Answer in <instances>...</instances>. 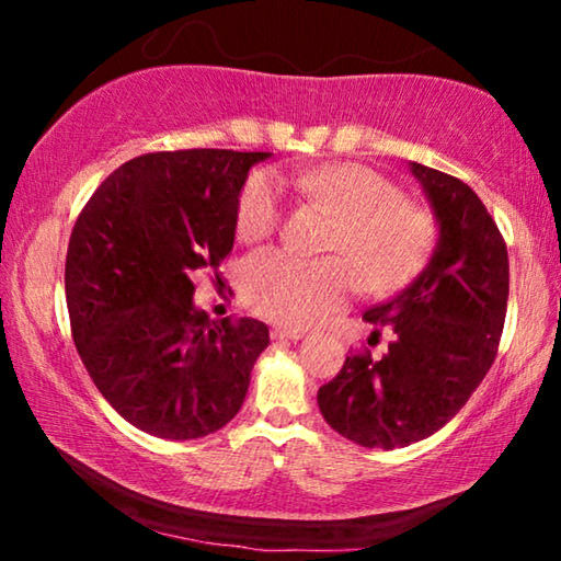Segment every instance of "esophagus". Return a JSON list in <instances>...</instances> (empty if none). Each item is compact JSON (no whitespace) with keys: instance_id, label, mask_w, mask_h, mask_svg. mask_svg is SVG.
I'll list each match as a JSON object with an SVG mask.
<instances>
[{"instance_id":"34e87169","label":"esophagus","mask_w":561,"mask_h":561,"mask_svg":"<svg viewBox=\"0 0 561 561\" xmlns=\"http://www.w3.org/2000/svg\"><path fill=\"white\" fill-rule=\"evenodd\" d=\"M272 336L274 339H291L297 341L304 336L301 329H294V327H272Z\"/></svg>"}]
</instances>
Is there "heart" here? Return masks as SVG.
<instances>
[{"label": "heart", "instance_id": "obj_1", "mask_svg": "<svg viewBox=\"0 0 561 561\" xmlns=\"http://www.w3.org/2000/svg\"><path fill=\"white\" fill-rule=\"evenodd\" d=\"M284 180L307 201L339 215L327 250L339 257L307 260L287 250L254 252L242 267V294L257 314L307 327L339 309L360 287L393 294L428 264L438 242L435 217L405 201L403 190L374 168L331 163L289 168ZM287 195L272 170L247 178L237 197L234 232L254 242L282 222Z\"/></svg>", "mask_w": 561, "mask_h": 561}]
</instances>
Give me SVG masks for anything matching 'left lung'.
<instances>
[{"label":"left lung","mask_w":561,"mask_h":561,"mask_svg":"<svg viewBox=\"0 0 561 561\" xmlns=\"http://www.w3.org/2000/svg\"><path fill=\"white\" fill-rule=\"evenodd\" d=\"M411 170L440 225L433 257L403 291L364 311L374 336L393 331L386 354L356 348L317 393L331 428L364 448H403L440 431L490 371L507 314V244L488 207L458 178Z\"/></svg>","instance_id":"8db88e82"}]
</instances>
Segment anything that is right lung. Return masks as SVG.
I'll return each instance as SVG.
<instances>
[{"instance_id": "1", "label": "right lung", "mask_w": 561, "mask_h": 561, "mask_svg": "<svg viewBox=\"0 0 561 561\" xmlns=\"http://www.w3.org/2000/svg\"><path fill=\"white\" fill-rule=\"evenodd\" d=\"M270 153L160 150L103 180L76 220L66 252V304L83 366L130 425L193 440L240 411L270 329L215 321L193 304V274L234 244L237 197Z\"/></svg>"}]
</instances>
